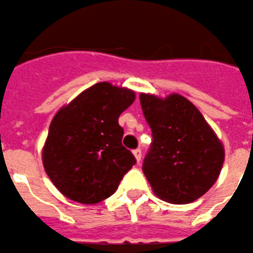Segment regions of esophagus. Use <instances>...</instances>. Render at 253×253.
<instances>
[{
    "label": "esophagus",
    "mask_w": 253,
    "mask_h": 253,
    "mask_svg": "<svg viewBox=\"0 0 253 253\" xmlns=\"http://www.w3.org/2000/svg\"><path fill=\"white\" fill-rule=\"evenodd\" d=\"M132 154H134L135 159H136V162L139 163L140 159H142V151H140V148H136V150H134L132 151Z\"/></svg>",
    "instance_id": "34e87169"
}]
</instances>
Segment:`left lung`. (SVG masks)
<instances>
[{
	"instance_id": "obj_1",
	"label": "left lung",
	"mask_w": 253,
	"mask_h": 253,
	"mask_svg": "<svg viewBox=\"0 0 253 253\" xmlns=\"http://www.w3.org/2000/svg\"><path fill=\"white\" fill-rule=\"evenodd\" d=\"M140 106L152 132L143 172L155 195L172 204L199 199L216 182L224 148L199 110L172 94L161 99L140 94Z\"/></svg>"
}]
</instances>
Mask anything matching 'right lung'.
<instances>
[{
  "label": "right lung",
  "mask_w": 253,
  "mask_h": 253,
  "mask_svg": "<svg viewBox=\"0 0 253 253\" xmlns=\"http://www.w3.org/2000/svg\"><path fill=\"white\" fill-rule=\"evenodd\" d=\"M134 99L128 88L99 82L55 114L42 161L50 180L66 198L84 204L102 202L136 163L122 144L118 123Z\"/></svg>",
  "instance_id": "right-lung-1"
}]
</instances>
